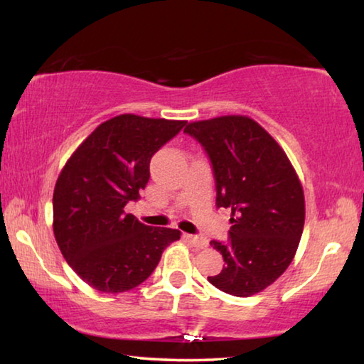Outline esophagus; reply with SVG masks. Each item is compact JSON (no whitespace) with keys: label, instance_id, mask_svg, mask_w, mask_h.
Listing matches in <instances>:
<instances>
[{"label":"esophagus","instance_id":"esophagus-1","mask_svg":"<svg viewBox=\"0 0 364 364\" xmlns=\"http://www.w3.org/2000/svg\"><path fill=\"white\" fill-rule=\"evenodd\" d=\"M186 239L188 241L194 245L196 249H205L207 247V244H208V241L205 237H202V236H193V234H186Z\"/></svg>","mask_w":364,"mask_h":364}]
</instances>
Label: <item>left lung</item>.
I'll list each match as a JSON object with an SVG mask.
<instances>
[{
  "label": "left lung",
  "instance_id": "8db88e82",
  "mask_svg": "<svg viewBox=\"0 0 364 364\" xmlns=\"http://www.w3.org/2000/svg\"><path fill=\"white\" fill-rule=\"evenodd\" d=\"M207 154L217 208L231 210L228 241H210L223 269L208 276L234 297H250L279 278L297 252L305 223L304 189L286 152L249 117L225 115L184 128Z\"/></svg>",
  "mask_w": 364,
  "mask_h": 364
}]
</instances>
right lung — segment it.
<instances>
[{
    "label": "right lung",
    "mask_w": 364,
    "mask_h": 364,
    "mask_svg": "<svg viewBox=\"0 0 364 364\" xmlns=\"http://www.w3.org/2000/svg\"><path fill=\"white\" fill-rule=\"evenodd\" d=\"M186 122L123 114L101 123L67 160L53 194L54 237L86 284L127 292L152 274L164 249L180 239L125 213L149 181V164Z\"/></svg>",
    "instance_id": "obj_1"
}]
</instances>
